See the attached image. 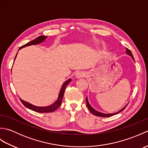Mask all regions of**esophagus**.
Returning <instances> with one entry per match:
<instances>
[{
    "mask_svg": "<svg viewBox=\"0 0 148 148\" xmlns=\"http://www.w3.org/2000/svg\"><path fill=\"white\" fill-rule=\"evenodd\" d=\"M84 76H85V73H84V72L83 71H79L76 72V78H81V77H84Z\"/></svg>",
    "mask_w": 148,
    "mask_h": 148,
    "instance_id": "esophagus-1",
    "label": "esophagus"
}]
</instances>
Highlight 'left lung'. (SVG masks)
<instances>
[{
	"instance_id": "8db88e82",
	"label": "left lung",
	"mask_w": 148,
	"mask_h": 148,
	"mask_svg": "<svg viewBox=\"0 0 148 148\" xmlns=\"http://www.w3.org/2000/svg\"><path fill=\"white\" fill-rule=\"evenodd\" d=\"M126 52H127V55H130L132 58H133V60H134V56H133V55H132V52H131V51L130 49H128V48H127V50H126ZM86 106H87V108H88V109H89V111L92 113L93 114H94V115H95V116H99V117H110V116H114V115H115V114H118V113H119V112H121L122 111H123V110L125 109V108H126V107L127 106H127H125L123 108H122L120 111H119L118 112H115V113H112V114H104V113H102V112H99V111H96L95 109H94L92 106H90V104L89 103V102H88V98L86 97Z\"/></svg>"
}]
</instances>
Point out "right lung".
I'll return each mask as SVG.
<instances>
[{
  "mask_svg": "<svg viewBox=\"0 0 148 148\" xmlns=\"http://www.w3.org/2000/svg\"><path fill=\"white\" fill-rule=\"evenodd\" d=\"M46 38H47V36H40L38 37H37L36 39L32 40V41L29 42L28 43L25 44V45L21 46L20 48H19V50H20L21 48H25V47H26V46L38 45V44H39L40 42H42L43 41H45V40ZM17 54H18V53H17ZM17 54L15 56V58H16V57ZM15 58H14V60H15ZM71 79H69L67 81H66L65 82L64 84H63V85L62 86V88H61L60 91V93L58 94V97L57 100H56V101L53 103V104L50 105L49 106H47V107H37V106L31 104V103H30L29 102L24 101V100H21V99H20L21 100V102H22V103H23V104L25 106L26 108H29L31 110H32V111H36V112H41V113L52 112L53 111H55L56 109H57L58 108V107H60V106L62 100V99H63V97H64V95L65 87L69 83L71 82Z\"/></svg>",
  "mask_w": 148,
  "mask_h": 148,
  "instance_id": "1",
  "label": "right lung"
}]
</instances>
